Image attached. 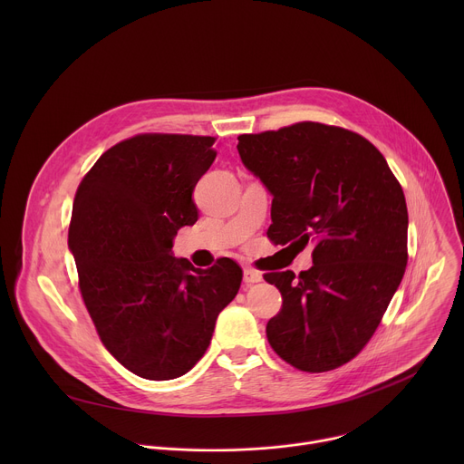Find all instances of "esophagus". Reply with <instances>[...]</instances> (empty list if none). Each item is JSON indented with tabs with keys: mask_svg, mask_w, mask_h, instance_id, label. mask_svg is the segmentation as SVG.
Segmentation results:
<instances>
[{
	"mask_svg": "<svg viewBox=\"0 0 464 464\" xmlns=\"http://www.w3.org/2000/svg\"><path fill=\"white\" fill-rule=\"evenodd\" d=\"M262 281V274L253 270V268H244V283L246 285H255Z\"/></svg>",
	"mask_w": 464,
	"mask_h": 464,
	"instance_id": "obj_1",
	"label": "esophagus"
}]
</instances>
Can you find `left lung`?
Listing matches in <instances>:
<instances>
[{
  "label": "left lung",
  "instance_id": "1",
  "mask_svg": "<svg viewBox=\"0 0 464 464\" xmlns=\"http://www.w3.org/2000/svg\"><path fill=\"white\" fill-rule=\"evenodd\" d=\"M237 149L274 196L268 238L315 244L299 277L264 276L283 295L268 342L299 371H333L365 347L404 277V190L380 150L340 126L304 121L238 136Z\"/></svg>",
  "mask_w": 464,
  "mask_h": 464
}]
</instances>
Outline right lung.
Masks as SVG:
<instances>
[{"mask_svg":"<svg viewBox=\"0 0 464 464\" xmlns=\"http://www.w3.org/2000/svg\"><path fill=\"white\" fill-rule=\"evenodd\" d=\"M215 138L141 134L106 150L81 181L68 246L108 353L147 380L190 371L235 299L242 270L172 256L179 227L198 220L192 190L217 158Z\"/></svg>","mask_w":464,"mask_h":464,"instance_id":"add662e5","label":"right lung"}]
</instances>
